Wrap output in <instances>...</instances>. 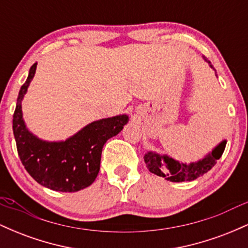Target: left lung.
<instances>
[{
  "label": "left lung",
  "instance_id": "8db88e82",
  "mask_svg": "<svg viewBox=\"0 0 248 248\" xmlns=\"http://www.w3.org/2000/svg\"><path fill=\"white\" fill-rule=\"evenodd\" d=\"M206 61V59H205ZM210 64V62H209ZM212 67V65H210ZM226 141L219 143L212 153L205 156L203 160L196 162V163H179L178 161L173 160L167 155H158V154L149 152L144 155V162L150 172L155 175L164 177L170 182H187L193 181L199 176L212 169L216 164V161L219 160L223 155Z\"/></svg>",
  "mask_w": 248,
  "mask_h": 248
}]
</instances>
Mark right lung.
I'll list each match as a JSON object with an SVG mask.
<instances>
[{"label": "right lung", "instance_id": "add662e5", "mask_svg": "<svg viewBox=\"0 0 248 248\" xmlns=\"http://www.w3.org/2000/svg\"><path fill=\"white\" fill-rule=\"evenodd\" d=\"M36 67L37 62L30 67L27 81L19 90L13 116L17 153L25 170L37 183L55 191H79L94 182L100 170L102 147L108 139L121 132L128 116L118 115L92 122L66 141L39 140L27 129L22 118V100Z\"/></svg>", "mask_w": 248, "mask_h": 248}]
</instances>
